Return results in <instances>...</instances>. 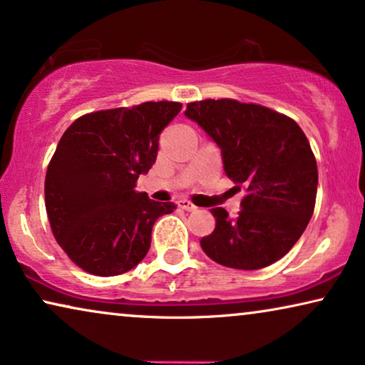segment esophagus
I'll list each match as a JSON object with an SVG mask.
<instances>
[{
	"label": "esophagus",
	"mask_w": 365,
	"mask_h": 365,
	"mask_svg": "<svg viewBox=\"0 0 365 365\" xmlns=\"http://www.w3.org/2000/svg\"><path fill=\"white\" fill-rule=\"evenodd\" d=\"M178 206L186 209V211H196V209H197L191 201H189V199H179Z\"/></svg>",
	"instance_id": "obj_1"
}]
</instances>
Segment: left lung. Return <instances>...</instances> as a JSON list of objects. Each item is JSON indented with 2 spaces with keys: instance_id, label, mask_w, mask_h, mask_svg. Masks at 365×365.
Masks as SVG:
<instances>
[{
  "instance_id": "left-lung-1",
  "label": "left lung",
  "mask_w": 365,
  "mask_h": 365,
  "mask_svg": "<svg viewBox=\"0 0 365 365\" xmlns=\"http://www.w3.org/2000/svg\"><path fill=\"white\" fill-rule=\"evenodd\" d=\"M184 114L221 148L224 171L246 189L241 211L214 207L216 229L202 251L226 267L254 271L286 256L311 221L317 163L299 124L286 114L236 99L189 103Z\"/></svg>"
}]
</instances>
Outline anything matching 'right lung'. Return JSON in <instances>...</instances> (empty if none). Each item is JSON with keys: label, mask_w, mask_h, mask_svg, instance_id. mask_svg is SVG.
Here are the masks:
<instances>
[{"label": "right lung", "mask_w": 365, "mask_h": 365, "mask_svg": "<svg viewBox=\"0 0 365 365\" xmlns=\"http://www.w3.org/2000/svg\"><path fill=\"white\" fill-rule=\"evenodd\" d=\"M181 108L148 101L94 111L59 139L44 179V204L54 239L83 271L109 277L138 266L151 246L154 222L176 209L134 187L156 161L159 134Z\"/></svg>", "instance_id": "right-lung-1"}]
</instances>
